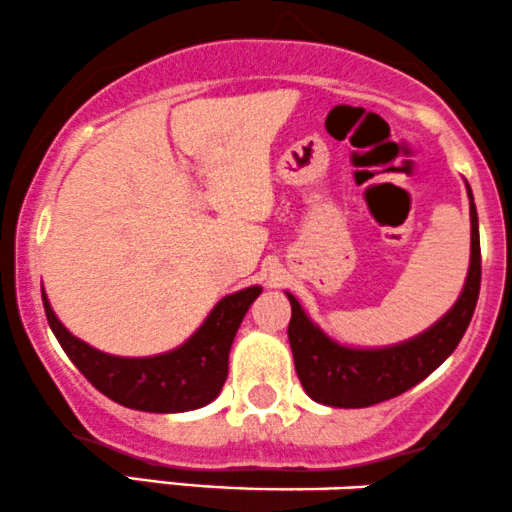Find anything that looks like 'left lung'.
I'll use <instances>...</instances> for the list:
<instances>
[{
	"label": "left lung",
	"instance_id": "8db88e82",
	"mask_svg": "<svg viewBox=\"0 0 512 512\" xmlns=\"http://www.w3.org/2000/svg\"><path fill=\"white\" fill-rule=\"evenodd\" d=\"M470 194L472 220V256L465 287L441 321L417 338L381 350H357L330 340L321 328L311 323L302 304L287 292L292 304L290 338L294 369L311 400L328 407H369L376 402L398 398V395L424 381L453 354L458 342L470 326L474 306L482 285V249H479V220Z\"/></svg>",
	"mask_w": 512,
	"mask_h": 512
}]
</instances>
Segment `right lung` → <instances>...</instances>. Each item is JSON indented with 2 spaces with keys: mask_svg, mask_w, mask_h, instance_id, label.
<instances>
[{
  "mask_svg": "<svg viewBox=\"0 0 512 512\" xmlns=\"http://www.w3.org/2000/svg\"><path fill=\"white\" fill-rule=\"evenodd\" d=\"M258 294L261 287L227 294L182 347L141 359L112 357L95 350L62 326L45 292L42 304L54 338L102 395L131 410L170 414L198 410L218 398L227 381V359L234 335Z\"/></svg>",
  "mask_w": 512,
  "mask_h": 512,
  "instance_id": "1",
  "label": "right lung"
}]
</instances>
